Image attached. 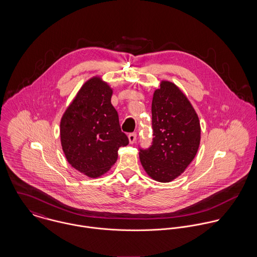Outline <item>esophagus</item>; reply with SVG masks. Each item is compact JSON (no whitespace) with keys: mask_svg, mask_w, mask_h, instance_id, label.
I'll return each instance as SVG.
<instances>
[{"mask_svg":"<svg viewBox=\"0 0 257 257\" xmlns=\"http://www.w3.org/2000/svg\"><path fill=\"white\" fill-rule=\"evenodd\" d=\"M137 141V134L136 133H133V134H130L128 135V142L130 144H135Z\"/></svg>","mask_w":257,"mask_h":257,"instance_id":"esophagus-1","label":"esophagus"}]
</instances>
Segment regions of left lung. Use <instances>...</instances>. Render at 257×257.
Here are the masks:
<instances>
[{
    "instance_id": "8db88e82",
    "label": "left lung",
    "mask_w": 257,
    "mask_h": 257,
    "mask_svg": "<svg viewBox=\"0 0 257 257\" xmlns=\"http://www.w3.org/2000/svg\"><path fill=\"white\" fill-rule=\"evenodd\" d=\"M151 113L152 146L141 149L140 159L151 179L168 183L195 158L201 141L200 120L179 87L166 80L153 93Z\"/></svg>"
}]
</instances>
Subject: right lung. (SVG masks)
<instances>
[{
  "label": "right lung",
  "instance_id": "obj_1",
  "mask_svg": "<svg viewBox=\"0 0 257 257\" xmlns=\"http://www.w3.org/2000/svg\"><path fill=\"white\" fill-rule=\"evenodd\" d=\"M112 89L100 76L87 80L60 120V142L68 163L89 178L107 173L117 150L128 145L110 98Z\"/></svg>",
  "mask_w": 257,
  "mask_h": 257
}]
</instances>
